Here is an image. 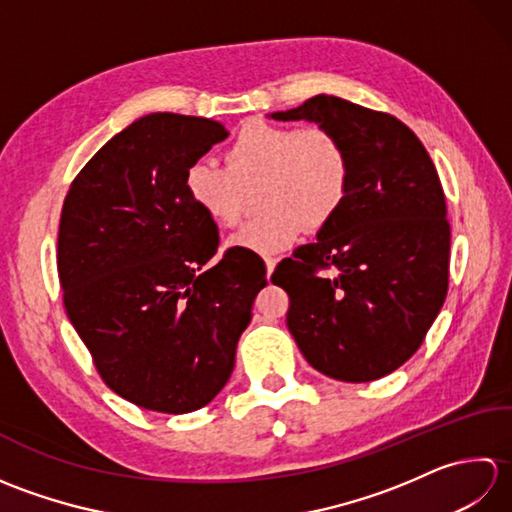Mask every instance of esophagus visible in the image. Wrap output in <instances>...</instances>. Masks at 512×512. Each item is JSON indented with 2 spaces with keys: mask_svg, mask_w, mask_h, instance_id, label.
<instances>
[{
  "mask_svg": "<svg viewBox=\"0 0 512 512\" xmlns=\"http://www.w3.org/2000/svg\"><path fill=\"white\" fill-rule=\"evenodd\" d=\"M264 262H266V275L270 277L275 273V266H277L279 259L277 257H264Z\"/></svg>",
  "mask_w": 512,
  "mask_h": 512,
  "instance_id": "1",
  "label": "esophagus"
}]
</instances>
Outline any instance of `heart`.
<instances>
[{
	"label": "heart",
	"instance_id": "b5f03b06",
	"mask_svg": "<svg viewBox=\"0 0 512 512\" xmlns=\"http://www.w3.org/2000/svg\"><path fill=\"white\" fill-rule=\"evenodd\" d=\"M224 165L198 160L184 173V189L206 220L233 226L244 191L257 189L264 209L248 220L228 246L275 255L292 246L303 226L319 231L330 224L347 198L352 158L330 129L250 121L224 151Z\"/></svg>",
	"mask_w": 512,
	"mask_h": 512
}]
</instances>
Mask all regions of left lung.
Listing matches in <instances>:
<instances>
[{
  "label": "left lung",
  "instance_id": "obj_1",
  "mask_svg": "<svg viewBox=\"0 0 512 512\" xmlns=\"http://www.w3.org/2000/svg\"><path fill=\"white\" fill-rule=\"evenodd\" d=\"M270 118L330 129L352 158L341 211L273 273L290 297L288 330L321 374L383 378L416 354L447 299L451 228L436 165L396 116L339 96Z\"/></svg>",
  "mask_w": 512,
  "mask_h": 512
}]
</instances>
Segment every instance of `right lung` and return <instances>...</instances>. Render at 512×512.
<instances>
[{
    "label": "right lung",
    "instance_id": "add662e5",
    "mask_svg": "<svg viewBox=\"0 0 512 512\" xmlns=\"http://www.w3.org/2000/svg\"><path fill=\"white\" fill-rule=\"evenodd\" d=\"M228 136L211 118L156 112L96 151L65 195L63 306L105 385L134 405L189 413L220 394L266 286L259 257L226 250L184 173Z\"/></svg>",
    "mask_w": 512,
    "mask_h": 512
}]
</instances>
